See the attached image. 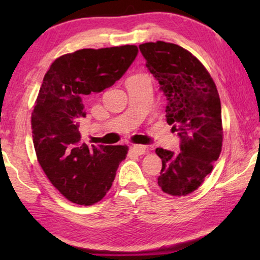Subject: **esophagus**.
Returning a JSON list of instances; mask_svg holds the SVG:
<instances>
[{"label":"esophagus","mask_w":260,"mask_h":260,"mask_svg":"<svg viewBox=\"0 0 260 260\" xmlns=\"http://www.w3.org/2000/svg\"><path fill=\"white\" fill-rule=\"evenodd\" d=\"M133 150L135 153H138V155H143V153L147 152V147L142 146V144H134Z\"/></svg>","instance_id":"obj_1"}]
</instances>
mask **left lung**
<instances>
[{"label": "left lung", "mask_w": 260, "mask_h": 260, "mask_svg": "<svg viewBox=\"0 0 260 260\" xmlns=\"http://www.w3.org/2000/svg\"><path fill=\"white\" fill-rule=\"evenodd\" d=\"M146 67L167 100L166 121L178 132L180 152L157 148L161 159L158 186L186 196L212 172L222 147L221 104L213 79L188 50L164 41L140 45Z\"/></svg>", "instance_id": "1"}]
</instances>
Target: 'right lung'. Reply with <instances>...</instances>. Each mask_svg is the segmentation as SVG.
I'll list each match as a JSON object with an SVG mask.
<instances>
[{
	"instance_id": "obj_1",
	"label": "right lung",
	"mask_w": 260,
	"mask_h": 260,
	"mask_svg": "<svg viewBox=\"0 0 260 260\" xmlns=\"http://www.w3.org/2000/svg\"><path fill=\"white\" fill-rule=\"evenodd\" d=\"M138 52L129 45L77 50L57 58L43 78L32 112L34 149L52 186L72 203L102 200L126 158V146L82 143L79 126L85 101L119 80Z\"/></svg>"
}]
</instances>
